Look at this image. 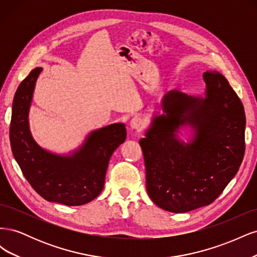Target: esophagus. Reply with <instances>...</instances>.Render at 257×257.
<instances>
[{
	"label": "esophagus",
	"instance_id": "34e87169",
	"mask_svg": "<svg viewBox=\"0 0 257 257\" xmlns=\"http://www.w3.org/2000/svg\"><path fill=\"white\" fill-rule=\"evenodd\" d=\"M130 126L135 131H141L144 127V120L141 118V116L136 115L134 118L131 119Z\"/></svg>",
	"mask_w": 257,
	"mask_h": 257
}]
</instances>
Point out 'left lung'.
Returning a JSON list of instances; mask_svg holds the SVG:
<instances>
[{"label":"left lung","mask_w":257,"mask_h":257,"mask_svg":"<svg viewBox=\"0 0 257 257\" xmlns=\"http://www.w3.org/2000/svg\"><path fill=\"white\" fill-rule=\"evenodd\" d=\"M203 94L168 91L139 141L147 192L169 212L183 213L211 204L238 172L244 155L245 114L227 79L203 74ZM182 131H189L186 142Z\"/></svg>","instance_id":"obj_1"}]
</instances>
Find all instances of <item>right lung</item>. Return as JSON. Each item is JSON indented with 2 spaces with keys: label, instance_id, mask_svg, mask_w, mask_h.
<instances>
[{
  "label": "right lung",
  "instance_id": "1",
  "mask_svg": "<svg viewBox=\"0 0 257 257\" xmlns=\"http://www.w3.org/2000/svg\"><path fill=\"white\" fill-rule=\"evenodd\" d=\"M42 71V67L31 71L14 97L10 130L14 158L44 199L66 206L88 204L104 189L108 163L113 151L125 142V124L118 122L93 130L67 153L45 149L34 139L29 121L36 80Z\"/></svg>",
  "mask_w": 257,
  "mask_h": 257
}]
</instances>
